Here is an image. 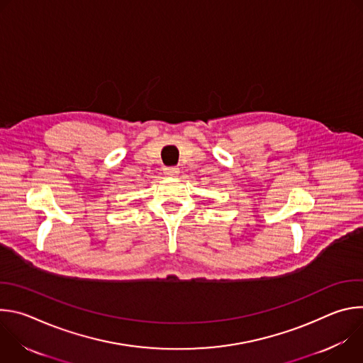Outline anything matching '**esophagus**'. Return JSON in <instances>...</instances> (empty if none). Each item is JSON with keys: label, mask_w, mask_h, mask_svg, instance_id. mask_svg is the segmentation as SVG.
<instances>
[{"label": "esophagus", "mask_w": 363, "mask_h": 363, "mask_svg": "<svg viewBox=\"0 0 363 363\" xmlns=\"http://www.w3.org/2000/svg\"><path fill=\"white\" fill-rule=\"evenodd\" d=\"M164 174L168 177H177L179 174V168H164Z\"/></svg>", "instance_id": "34e87169"}]
</instances>
